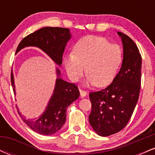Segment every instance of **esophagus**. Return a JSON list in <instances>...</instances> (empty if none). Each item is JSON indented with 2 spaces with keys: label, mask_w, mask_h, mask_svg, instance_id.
Masks as SVG:
<instances>
[{
  "label": "esophagus",
  "mask_w": 155,
  "mask_h": 155,
  "mask_svg": "<svg viewBox=\"0 0 155 155\" xmlns=\"http://www.w3.org/2000/svg\"><path fill=\"white\" fill-rule=\"evenodd\" d=\"M79 92H80V95H81V97H83L84 96H86L87 95V92L85 90H82V89H79Z\"/></svg>",
  "instance_id": "obj_1"
}]
</instances>
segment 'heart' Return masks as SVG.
Instances as JSON below:
<instances>
[{"label":"heart","instance_id":"b5f03b06","mask_svg":"<svg viewBox=\"0 0 155 155\" xmlns=\"http://www.w3.org/2000/svg\"><path fill=\"white\" fill-rule=\"evenodd\" d=\"M74 53L64 58L67 74L73 81H77L87 73V82L104 87L111 83L116 76L123 60V51L120 45L111 44L101 36L84 37L74 48Z\"/></svg>","mask_w":155,"mask_h":155}]
</instances>
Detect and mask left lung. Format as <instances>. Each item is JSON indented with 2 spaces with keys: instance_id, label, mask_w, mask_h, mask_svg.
Returning a JSON list of instances; mask_svg holds the SVG:
<instances>
[{
  "instance_id": "1",
  "label": "left lung",
  "mask_w": 155,
  "mask_h": 155,
  "mask_svg": "<svg viewBox=\"0 0 155 155\" xmlns=\"http://www.w3.org/2000/svg\"><path fill=\"white\" fill-rule=\"evenodd\" d=\"M123 44L122 67L113 81L100 91L92 92L89 121L101 136L120 132L130 120L138 102L141 83V55L128 35L118 32Z\"/></svg>"
}]
</instances>
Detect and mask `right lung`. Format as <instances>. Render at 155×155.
<instances>
[{"instance_id": "add662e5", "label": "right lung", "mask_w": 155, "mask_h": 155, "mask_svg": "<svg viewBox=\"0 0 155 155\" xmlns=\"http://www.w3.org/2000/svg\"><path fill=\"white\" fill-rule=\"evenodd\" d=\"M71 38L68 28L58 27H46L25 37L19 44L16 52L28 46H35L42 49L58 65L63 62V54L68 41ZM58 75L60 71L57 70ZM11 82L15 94V84L12 72ZM79 97V90L74 83L57 79L54 94L43 115L38 120H29L19 114L25 123L33 130L42 135H51L61 129L66 120V110L71 104Z\"/></svg>"}]
</instances>
